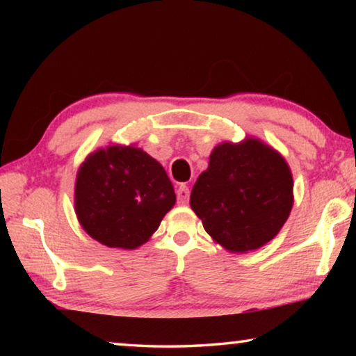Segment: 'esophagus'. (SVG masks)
Returning a JSON list of instances; mask_svg holds the SVG:
<instances>
[{"instance_id":"esophagus-1","label":"esophagus","mask_w":356,"mask_h":356,"mask_svg":"<svg viewBox=\"0 0 356 356\" xmlns=\"http://www.w3.org/2000/svg\"><path fill=\"white\" fill-rule=\"evenodd\" d=\"M176 195H177V202L184 206V204H186L190 200V188L186 185H179L176 190Z\"/></svg>"}]
</instances>
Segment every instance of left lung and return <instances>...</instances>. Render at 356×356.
<instances>
[{
	"instance_id": "8db88e82",
	"label": "left lung",
	"mask_w": 356,
	"mask_h": 356,
	"mask_svg": "<svg viewBox=\"0 0 356 356\" xmlns=\"http://www.w3.org/2000/svg\"><path fill=\"white\" fill-rule=\"evenodd\" d=\"M190 206L222 248L254 251L275 238L291 215V168L257 138L221 143L193 186Z\"/></svg>"
}]
</instances>
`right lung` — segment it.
<instances>
[{"instance_id":"right-lung-1","label":"right lung","mask_w":356,"mask_h":356,"mask_svg":"<svg viewBox=\"0 0 356 356\" xmlns=\"http://www.w3.org/2000/svg\"><path fill=\"white\" fill-rule=\"evenodd\" d=\"M176 204L159 161L135 146L89 154L75 182V212L89 236L110 248L135 250L159 229Z\"/></svg>"}]
</instances>
